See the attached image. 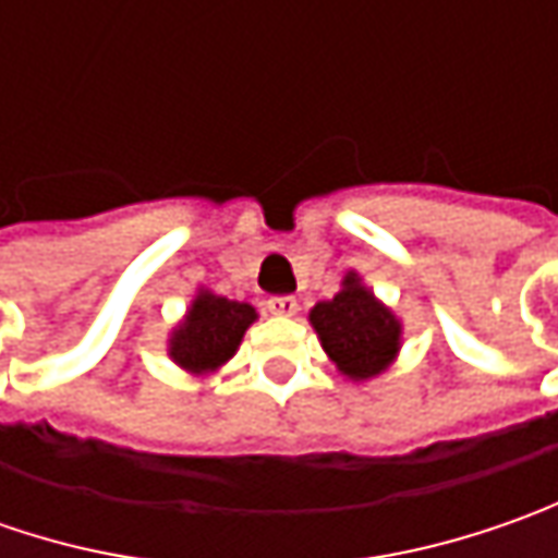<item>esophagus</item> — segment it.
Here are the masks:
<instances>
[{
    "label": "esophagus",
    "instance_id": "34e87169",
    "mask_svg": "<svg viewBox=\"0 0 558 558\" xmlns=\"http://www.w3.org/2000/svg\"><path fill=\"white\" fill-rule=\"evenodd\" d=\"M267 311L272 316H294L298 313V298H291V294H272L267 301Z\"/></svg>",
    "mask_w": 558,
    "mask_h": 558
}]
</instances>
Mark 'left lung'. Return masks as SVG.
Instances as JSON below:
<instances>
[{
  "mask_svg": "<svg viewBox=\"0 0 558 558\" xmlns=\"http://www.w3.org/2000/svg\"><path fill=\"white\" fill-rule=\"evenodd\" d=\"M311 323L326 354L348 378H373L395 360L400 323L360 286L354 272L332 301L313 307Z\"/></svg>",
  "mask_w": 558,
  "mask_h": 558,
  "instance_id": "1",
  "label": "left lung"
}]
</instances>
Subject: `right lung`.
I'll return each mask as SVG.
<instances>
[{
    "label": "right lung",
    "mask_w": 558,
    "mask_h": 558,
    "mask_svg": "<svg viewBox=\"0 0 558 558\" xmlns=\"http://www.w3.org/2000/svg\"><path fill=\"white\" fill-rule=\"evenodd\" d=\"M257 319L251 304L226 301L202 291L185 316V323L170 338V356L189 373H207L235 354L245 329Z\"/></svg>",
    "instance_id": "right-lung-1"
}]
</instances>
